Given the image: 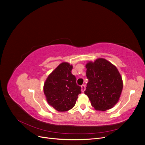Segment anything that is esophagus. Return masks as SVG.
Listing matches in <instances>:
<instances>
[{"label": "esophagus", "instance_id": "obj_1", "mask_svg": "<svg viewBox=\"0 0 145 145\" xmlns=\"http://www.w3.org/2000/svg\"><path fill=\"white\" fill-rule=\"evenodd\" d=\"M81 90H82V93H83V92L85 91V85H83L81 86Z\"/></svg>", "mask_w": 145, "mask_h": 145}]
</instances>
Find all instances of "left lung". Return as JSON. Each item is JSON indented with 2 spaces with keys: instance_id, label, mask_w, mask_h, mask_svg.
<instances>
[{
  "instance_id": "obj_1",
  "label": "left lung",
  "mask_w": 145,
  "mask_h": 145,
  "mask_svg": "<svg viewBox=\"0 0 145 145\" xmlns=\"http://www.w3.org/2000/svg\"><path fill=\"white\" fill-rule=\"evenodd\" d=\"M88 83L85 94L95 110L105 111L118 102L123 89V80L116 66L99 58L86 65Z\"/></svg>"
}]
</instances>
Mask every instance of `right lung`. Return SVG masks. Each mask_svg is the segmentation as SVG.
Here are the masks:
<instances>
[{
  "mask_svg": "<svg viewBox=\"0 0 145 145\" xmlns=\"http://www.w3.org/2000/svg\"><path fill=\"white\" fill-rule=\"evenodd\" d=\"M72 65L61 63L46 79L43 92L48 103L59 112L72 109L76 104L81 87L76 84V78L71 73Z\"/></svg>",
  "mask_w": 145,
  "mask_h": 145,
  "instance_id": "obj_1",
  "label": "right lung"
}]
</instances>
